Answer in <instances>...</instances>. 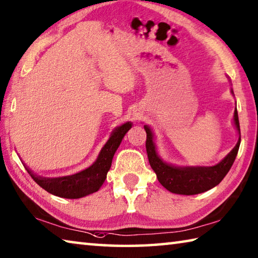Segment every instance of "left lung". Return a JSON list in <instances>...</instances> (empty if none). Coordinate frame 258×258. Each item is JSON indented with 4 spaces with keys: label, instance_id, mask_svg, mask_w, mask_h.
<instances>
[{
    "label": "left lung",
    "instance_id": "8db88e82",
    "mask_svg": "<svg viewBox=\"0 0 258 258\" xmlns=\"http://www.w3.org/2000/svg\"><path fill=\"white\" fill-rule=\"evenodd\" d=\"M235 125L240 134L239 118H238V111L235 110ZM147 132V141H145V148L149 158L150 166H151L154 172L157 174L158 180L160 184L171 193L181 194V195H195L203 193L214 186L220 184L228 171L230 170L233 161L237 157L238 150L240 145V138L238 140L236 147L233 148L230 153L223 159L221 162L213 167H187L178 168L168 165L163 162L158 157L156 152V147L153 143V135L147 125L144 126Z\"/></svg>",
    "mask_w": 258,
    "mask_h": 258
}]
</instances>
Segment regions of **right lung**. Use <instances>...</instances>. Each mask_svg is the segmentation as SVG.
Here are the masks:
<instances>
[{"mask_svg":"<svg viewBox=\"0 0 258 258\" xmlns=\"http://www.w3.org/2000/svg\"><path fill=\"white\" fill-rule=\"evenodd\" d=\"M131 127L132 124L128 121L115 128L105 147L101 149L96 162L86 170L78 172L76 175L60 178H43L34 175L30 170H27L41 188L59 198L80 199L95 193L105 181L116 150L118 149L121 139Z\"/></svg>","mask_w":258,"mask_h":258,"instance_id":"add662e5","label":"right lung"}]
</instances>
